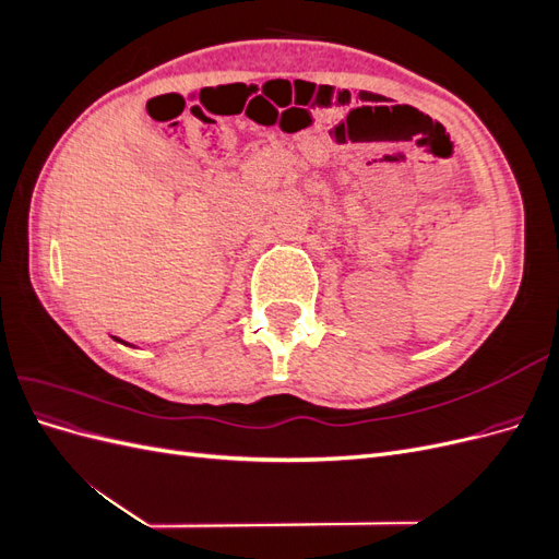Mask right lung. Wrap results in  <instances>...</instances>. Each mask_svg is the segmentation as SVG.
I'll use <instances>...</instances> for the list:
<instances>
[{"instance_id": "1", "label": "right lung", "mask_w": 559, "mask_h": 559, "mask_svg": "<svg viewBox=\"0 0 559 559\" xmlns=\"http://www.w3.org/2000/svg\"><path fill=\"white\" fill-rule=\"evenodd\" d=\"M114 341H116V343H123V341H118V337H114ZM123 345H130V343H123ZM130 347H132V345H130Z\"/></svg>"}]
</instances>
